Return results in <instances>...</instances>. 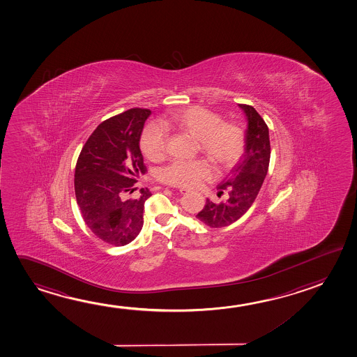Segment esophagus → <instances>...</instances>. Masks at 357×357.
<instances>
[{
  "label": "esophagus",
  "instance_id": "obj_1",
  "mask_svg": "<svg viewBox=\"0 0 357 357\" xmlns=\"http://www.w3.org/2000/svg\"><path fill=\"white\" fill-rule=\"evenodd\" d=\"M179 193L183 194V195H187V194L190 193L188 189H184V188H179Z\"/></svg>",
  "mask_w": 357,
  "mask_h": 357
}]
</instances>
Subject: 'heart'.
I'll use <instances>...</instances> for the list:
<instances>
[{
	"instance_id": "obj_1",
	"label": "heart",
	"mask_w": 357,
	"mask_h": 357,
	"mask_svg": "<svg viewBox=\"0 0 357 357\" xmlns=\"http://www.w3.org/2000/svg\"><path fill=\"white\" fill-rule=\"evenodd\" d=\"M162 128H174L199 141L200 151L218 168H229L244 151V132L233 123L222 122L214 112L203 107H189L170 114L160 122ZM141 148L152 162L165 155V135L157 126L143 132ZM211 176L209 164L202 160H174L159 172L164 183L185 188H198Z\"/></svg>"
}]
</instances>
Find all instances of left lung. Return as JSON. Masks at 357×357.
I'll use <instances>...</instances> for the list:
<instances>
[{
	"mask_svg": "<svg viewBox=\"0 0 357 357\" xmlns=\"http://www.w3.org/2000/svg\"><path fill=\"white\" fill-rule=\"evenodd\" d=\"M245 116L244 153L228 176L218 185V197L228 194L220 203L206 199L199 220L211 228H224L239 220L257 199L269 169V128L252 105H239Z\"/></svg>",
	"mask_w": 357,
	"mask_h": 357,
	"instance_id": "1",
	"label": "left lung"
}]
</instances>
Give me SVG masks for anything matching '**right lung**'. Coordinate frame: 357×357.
I'll return each mask as SVG.
<instances>
[{
    "mask_svg": "<svg viewBox=\"0 0 357 357\" xmlns=\"http://www.w3.org/2000/svg\"><path fill=\"white\" fill-rule=\"evenodd\" d=\"M149 109L132 108L100 123L77 160L75 192L83 220L97 238L127 245L143 228L144 203L152 193L135 192L146 173L139 142Z\"/></svg>",
    "mask_w": 357,
    "mask_h": 357,
    "instance_id": "right-lung-1",
    "label": "right lung"
}]
</instances>
